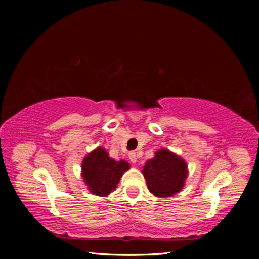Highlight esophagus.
Masks as SVG:
<instances>
[{
	"label": "esophagus",
	"instance_id": "34e87169",
	"mask_svg": "<svg viewBox=\"0 0 259 259\" xmlns=\"http://www.w3.org/2000/svg\"><path fill=\"white\" fill-rule=\"evenodd\" d=\"M137 159H138V156H137V154H136V152H130L129 153V160H130V162H133V163H136V162H137Z\"/></svg>",
	"mask_w": 259,
	"mask_h": 259
}]
</instances>
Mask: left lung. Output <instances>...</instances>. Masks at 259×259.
I'll return each mask as SVG.
<instances>
[{
  "mask_svg": "<svg viewBox=\"0 0 259 259\" xmlns=\"http://www.w3.org/2000/svg\"><path fill=\"white\" fill-rule=\"evenodd\" d=\"M186 163L168 150H159L144 165L148 190L159 198H168L182 190L187 177Z\"/></svg>",
  "mask_w": 259,
  "mask_h": 259,
  "instance_id": "8db88e82",
  "label": "left lung"
}]
</instances>
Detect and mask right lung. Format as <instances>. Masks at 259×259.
<instances>
[{
    "label": "right lung",
    "instance_id": "add662e5",
    "mask_svg": "<svg viewBox=\"0 0 259 259\" xmlns=\"http://www.w3.org/2000/svg\"><path fill=\"white\" fill-rule=\"evenodd\" d=\"M129 163L124 160L115 161L102 147L88 154L82 163V176L93 194L106 196L119 183Z\"/></svg>",
    "mask_w": 259,
    "mask_h": 259
}]
</instances>
